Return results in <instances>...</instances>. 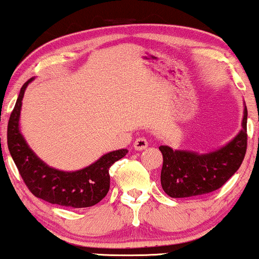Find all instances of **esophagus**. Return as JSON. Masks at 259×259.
I'll return each instance as SVG.
<instances>
[{
    "label": "esophagus",
    "instance_id": "34e87169",
    "mask_svg": "<svg viewBox=\"0 0 259 259\" xmlns=\"http://www.w3.org/2000/svg\"><path fill=\"white\" fill-rule=\"evenodd\" d=\"M148 146V141L145 138H138L134 141V148L138 151L145 150Z\"/></svg>",
    "mask_w": 259,
    "mask_h": 259
}]
</instances>
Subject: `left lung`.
<instances>
[{
    "label": "left lung",
    "instance_id": "8db88e82",
    "mask_svg": "<svg viewBox=\"0 0 259 259\" xmlns=\"http://www.w3.org/2000/svg\"><path fill=\"white\" fill-rule=\"evenodd\" d=\"M247 150V108L242 129L233 141L214 152L198 154L160 146L163 165L160 184L168 196L192 197L221 189L241 165Z\"/></svg>",
    "mask_w": 259,
    "mask_h": 259
}]
</instances>
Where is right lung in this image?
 Masks as SVG:
<instances>
[{"label":"right lung","mask_w":259,"mask_h":259,"mask_svg":"<svg viewBox=\"0 0 259 259\" xmlns=\"http://www.w3.org/2000/svg\"><path fill=\"white\" fill-rule=\"evenodd\" d=\"M31 80L29 79L20 89L7 127L8 150L20 177L32 195L52 204L85 208L99 203L109 191V168L123 158L127 150L107 153L94 164L76 171H62L45 164L29 148L19 132L22 100Z\"/></svg>","instance_id":"right-lung-1"}]
</instances>
